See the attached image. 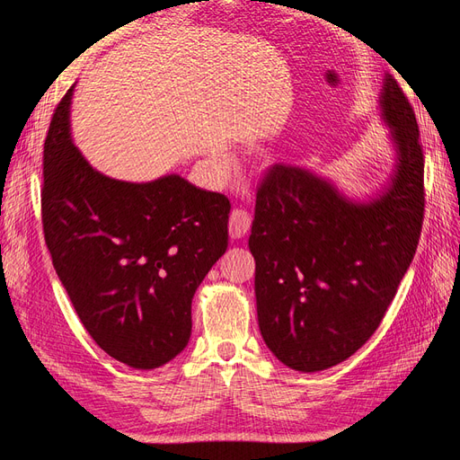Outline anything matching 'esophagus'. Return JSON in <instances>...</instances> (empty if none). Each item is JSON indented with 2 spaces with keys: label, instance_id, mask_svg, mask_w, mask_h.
<instances>
[{
  "label": "esophagus",
  "instance_id": "obj_1",
  "mask_svg": "<svg viewBox=\"0 0 460 460\" xmlns=\"http://www.w3.org/2000/svg\"><path fill=\"white\" fill-rule=\"evenodd\" d=\"M249 226H252V215H249L245 208H232L230 222H228V230L232 238L234 240L243 238Z\"/></svg>",
  "mask_w": 460,
  "mask_h": 460
}]
</instances>
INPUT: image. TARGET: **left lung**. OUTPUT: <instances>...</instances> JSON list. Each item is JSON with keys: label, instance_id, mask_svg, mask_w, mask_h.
Wrapping results in <instances>:
<instances>
[{"label": "left lung", "instance_id": "8db88e82", "mask_svg": "<svg viewBox=\"0 0 460 460\" xmlns=\"http://www.w3.org/2000/svg\"><path fill=\"white\" fill-rule=\"evenodd\" d=\"M384 119L399 151L394 184L368 205L345 201L324 180L272 164L257 188L249 249L264 343L294 370L349 358L378 330L419 247L424 151L412 105L394 76Z\"/></svg>", "mask_w": 460, "mask_h": 460}]
</instances>
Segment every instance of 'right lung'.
I'll return each instance as SVG.
<instances>
[{"instance_id":"1","label":"right lung","mask_w":460,"mask_h":460,"mask_svg":"<svg viewBox=\"0 0 460 460\" xmlns=\"http://www.w3.org/2000/svg\"><path fill=\"white\" fill-rule=\"evenodd\" d=\"M65 93L44 144L41 225L86 332L132 368L184 349L191 299L228 247L230 201L176 174L130 184L93 171L68 134Z\"/></svg>"}]
</instances>
